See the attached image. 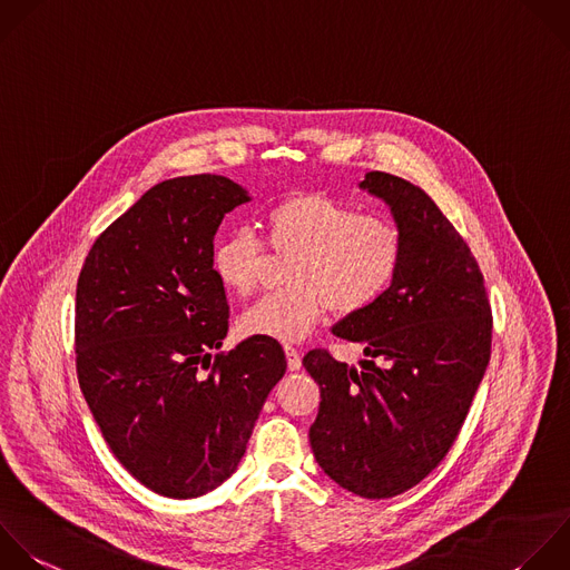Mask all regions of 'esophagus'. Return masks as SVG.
Listing matches in <instances>:
<instances>
[{"mask_svg": "<svg viewBox=\"0 0 570 570\" xmlns=\"http://www.w3.org/2000/svg\"><path fill=\"white\" fill-rule=\"evenodd\" d=\"M285 356H287V367L294 372V370H301L303 361H301V352L294 347V345H285Z\"/></svg>", "mask_w": 570, "mask_h": 570, "instance_id": "esophagus-1", "label": "esophagus"}]
</instances>
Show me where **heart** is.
I'll return each mask as SVG.
<instances>
[{
  "label": "heart",
  "instance_id": "b5f03b06",
  "mask_svg": "<svg viewBox=\"0 0 570 570\" xmlns=\"http://www.w3.org/2000/svg\"><path fill=\"white\" fill-rule=\"evenodd\" d=\"M269 247L292 254L285 283L243 312V336L301 341L325 309L354 316L379 303L394 285L403 265V234L385 216L361 214L325 194H294L267 216ZM265 249L249 229L225 234L212 256L218 281L236 296L256 292Z\"/></svg>",
  "mask_w": 570,
  "mask_h": 570
}]
</instances>
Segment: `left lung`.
Returning <instances> with one entry per match:
<instances>
[{
    "mask_svg": "<svg viewBox=\"0 0 570 570\" xmlns=\"http://www.w3.org/2000/svg\"><path fill=\"white\" fill-rule=\"evenodd\" d=\"M403 234L390 292L332 332L358 343L361 370L330 350L303 356L321 387L309 428L318 465L345 490L387 499L423 481L450 452L490 361L492 312L468 243L416 185L370 171Z\"/></svg>",
    "mask_w": 570,
    "mask_h": 570,
    "instance_id": "8db88e82",
    "label": "left lung"
}]
</instances>
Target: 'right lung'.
Wrapping results in <instances>:
<instances>
[{
	"label": "right lung",
	"instance_id": "obj_1",
	"mask_svg": "<svg viewBox=\"0 0 570 570\" xmlns=\"http://www.w3.org/2000/svg\"><path fill=\"white\" fill-rule=\"evenodd\" d=\"M247 200L225 176L165 180L98 236L78 278L82 394L116 459L163 497H200L236 470L287 367L274 338L212 356L229 330L214 236Z\"/></svg>",
	"mask_w": 570,
	"mask_h": 570
}]
</instances>
